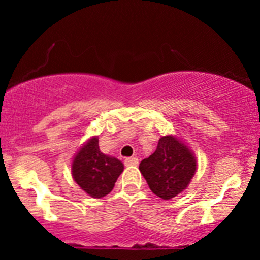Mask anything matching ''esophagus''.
<instances>
[{"label":"esophagus","instance_id":"34e87169","mask_svg":"<svg viewBox=\"0 0 260 260\" xmlns=\"http://www.w3.org/2000/svg\"><path fill=\"white\" fill-rule=\"evenodd\" d=\"M127 166H137L138 165V157L137 156H132V157H127L126 161H124Z\"/></svg>","mask_w":260,"mask_h":260}]
</instances>
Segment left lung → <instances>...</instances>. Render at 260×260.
<instances>
[{"label":"left lung","mask_w":260,"mask_h":260,"mask_svg":"<svg viewBox=\"0 0 260 260\" xmlns=\"http://www.w3.org/2000/svg\"><path fill=\"white\" fill-rule=\"evenodd\" d=\"M149 188L155 196L171 199L187 189L196 174L197 159L184 142L175 136H162L156 150L139 164Z\"/></svg>","instance_id":"8db88e82"}]
</instances>
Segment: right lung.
Wrapping results in <instances>:
<instances>
[{
    "label": "right lung",
    "instance_id": "add662e5",
    "mask_svg": "<svg viewBox=\"0 0 260 260\" xmlns=\"http://www.w3.org/2000/svg\"><path fill=\"white\" fill-rule=\"evenodd\" d=\"M123 169L122 161L101 153L96 136L86 140L72 161L73 180L86 194L98 199L111 192Z\"/></svg>",
    "mask_w": 260,
    "mask_h": 260
}]
</instances>
